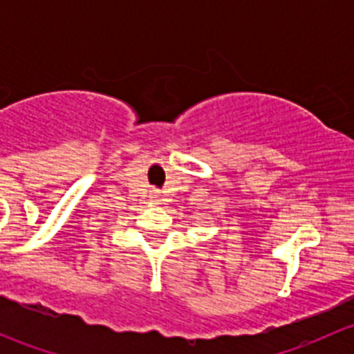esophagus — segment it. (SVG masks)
Returning a JSON list of instances; mask_svg holds the SVG:
<instances>
[{"mask_svg": "<svg viewBox=\"0 0 354 354\" xmlns=\"http://www.w3.org/2000/svg\"><path fill=\"white\" fill-rule=\"evenodd\" d=\"M151 198H152V202H159V194H157V192H154V194L151 195Z\"/></svg>", "mask_w": 354, "mask_h": 354, "instance_id": "obj_1", "label": "esophagus"}]
</instances>
